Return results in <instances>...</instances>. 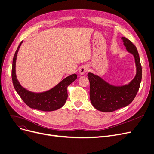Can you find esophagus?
<instances>
[{
    "label": "esophagus",
    "mask_w": 154,
    "mask_h": 154,
    "mask_svg": "<svg viewBox=\"0 0 154 154\" xmlns=\"http://www.w3.org/2000/svg\"><path fill=\"white\" fill-rule=\"evenodd\" d=\"M87 71H88V68L86 66H83V67H80V69H79V74H80V75H82L85 73H86Z\"/></svg>",
    "instance_id": "1"
}]
</instances>
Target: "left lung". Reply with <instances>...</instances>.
<instances>
[{
  "label": "left lung",
  "instance_id": "8db88e82",
  "mask_svg": "<svg viewBox=\"0 0 154 154\" xmlns=\"http://www.w3.org/2000/svg\"><path fill=\"white\" fill-rule=\"evenodd\" d=\"M128 53L134 57L136 74L129 83L123 85H113L100 76L89 72L90 99L91 105L102 112H112L126 107L134 99L139 90L142 79V67L136 47L130 40L121 37Z\"/></svg>",
  "mask_w": 154,
  "mask_h": 154
}]
</instances>
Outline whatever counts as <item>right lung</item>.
Here are the masks:
<instances>
[{
    "instance_id": "add662e5",
    "label": "right lung",
    "mask_w": 154,
    "mask_h": 154,
    "mask_svg": "<svg viewBox=\"0 0 154 154\" xmlns=\"http://www.w3.org/2000/svg\"><path fill=\"white\" fill-rule=\"evenodd\" d=\"M23 42L20 43L13 58L12 67V77L14 87L22 100L31 108L43 111H52L63 107L67 98V87L77 78L75 74H72L51 89L40 93H35L23 87L18 82L16 75V60L20 47Z\"/></svg>"
}]
</instances>
